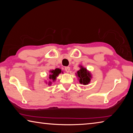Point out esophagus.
I'll list each match as a JSON object with an SVG mask.
<instances>
[{
	"label": "esophagus",
	"mask_w": 133,
	"mask_h": 133,
	"mask_svg": "<svg viewBox=\"0 0 133 133\" xmlns=\"http://www.w3.org/2000/svg\"><path fill=\"white\" fill-rule=\"evenodd\" d=\"M70 68L69 67H65V71H66V72H67V73H69V72L70 71Z\"/></svg>",
	"instance_id": "obj_1"
}]
</instances>
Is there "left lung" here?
Masks as SVG:
<instances>
[{
    "mask_svg": "<svg viewBox=\"0 0 133 133\" xmlns=\"http://www.w3.org/2000/svg\"><path fill=\"white\" fill-rule=\"evenodd\" d=\"M77 76L79 77V82L81 84H87L90 82L91 75L86 69L81 66V69L77 71Z\"/></svg>",
    "mask_w": 133,
    "mask_h": 133,
    "instance_id": "1",
    "label": "left lung"
}]
</instances>
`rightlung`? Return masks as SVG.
I'll list each match as a JSON object with an SVG mask.
<instances>
[{
  "instance_id": "obj_1",
  "label": "right lung",
  "mask_w": 133,
  "mask_h": 133,
  "mask_svg": "<svg viewBox=\"0 0 133 133\" xmlns=\"http://www.w3.org/2000/svg\"><path fill=\"white\" fill-rule=\"evenodd\" d=\"M61 71H62L61 69H56L55 70L50 71L51 75H50V76H49V78L53 80V81L55 80L56 79V77L58 76V75L61 73Z\"/></svg>"
}]
</instances>
